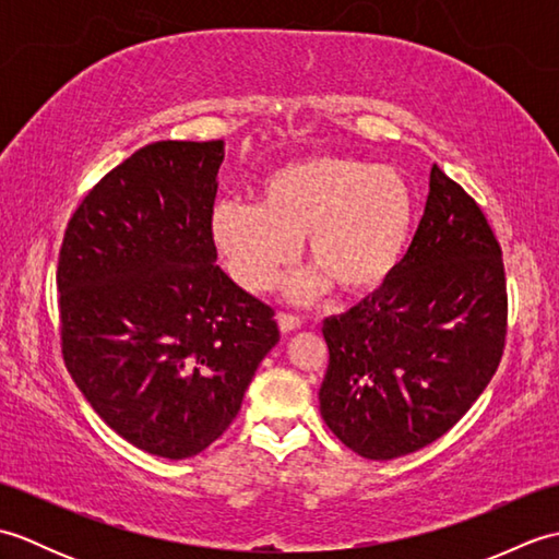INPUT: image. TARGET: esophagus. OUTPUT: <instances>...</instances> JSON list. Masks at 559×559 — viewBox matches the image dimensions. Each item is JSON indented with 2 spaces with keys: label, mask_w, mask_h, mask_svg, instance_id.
Here are the masks:
<instances>
[{
  "label": "esophagus",
  "mask_w": 559,
  "mask_h": 559,
  "mask_svg": "<svg viewBox=\"0 0 559 559\" xmlns=\"http://www.w3.org/2000/svg\"><path fill=\"white\" fill-rule=\"evenodd\" d=\"M278 326L283 334H290V331H298L302 326V319L288 312H278Z\"/></svg>",
  "instance_id": "esophagus-1"
}]
</instances>
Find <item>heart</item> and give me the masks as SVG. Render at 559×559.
I'll return each instance as SVG.
<instances>
[{"instance_id":"heart-1","label":"heart","mask_w":559,"mask_h":559,"mask_svg":"<svg viewBox=\"0 0 559 559\" xmlns=\"http://www.w3.org/2000/svg\"><path fill=\"white\" fill-rule=\"evenodd\" d=\"M413 218L411 185L396 168L312 156L273 170L259 187V206L221 201L211 235L230 276L247 290L271 288L305 240L317 271L295 283L293 295H317L334 283L360 298L399 269Z\"/></svg>"}]
</instances>
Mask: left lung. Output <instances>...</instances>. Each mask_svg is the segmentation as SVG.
<instances>
[{
	"label": "left lung",
	"mask_w": 559,
	"mask_h": 559,
	"mask_svg": "<svg viewBox=\"0 0 559 559\" xmlns=\"http://www.w3.org/2000/svg\"><path fill=\"white\" fill-rule=\"evenodd\" d=\"M507 314L502 247L478 201L435 165L399 269L350 312L324 319L329 430L374 461L435 442L490 384Z\"/></svg>",
	"instance_id": "1"
}]
</instances>
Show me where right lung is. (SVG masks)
Wrapping results in <instances>:
<instances>
[{"instance_id": "right-lung-1", "label": "right lung", "mask_w": 559, "mask_h": 559, "mask_svg": "<svg viewBox=\"0 0 559 559\" xmlns=\"http://www.w3.org/2000/svg\"><path fill=\"white\" fill-rule=\"evenodd\" d=\"M223 141H156L83 197L57 261L59 346L129 444L187 459L228 430L281 334L216 264Z\"/></svg>"}]
</instances>
